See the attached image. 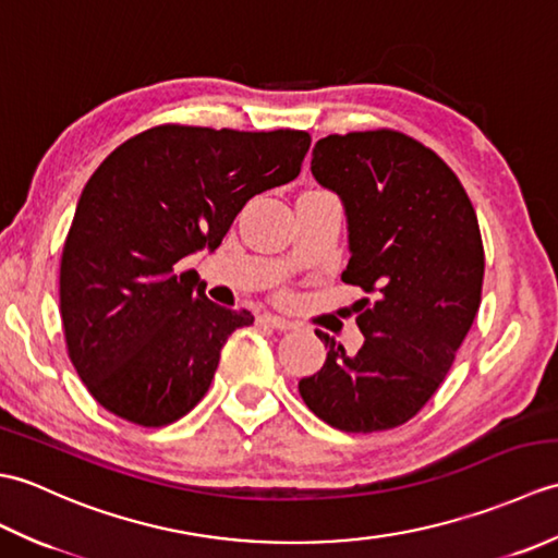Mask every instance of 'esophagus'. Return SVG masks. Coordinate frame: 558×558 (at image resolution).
I'll return each mask as SVG.
<instances>
[{"label":"esophagus","instance_id":"obj_1","mask_svg":"<svg viewBox=\"0 0 558 558\" xmlns=\"http://www.w3.org/2000/svg\"><path fill=\"white\" fill-rule=\"evenodd\" d=\"M260 324L264 326H270V328H276V330H290V328H294V322H290V318H286V316H278V314H264L258 318Z\"/></svg>","mask_w":558,"mask_h":558}]
</instances>
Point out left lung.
Listing matches in <instances>:
<instances>
[{
    "label": "left lung",
    "mask_w": 558,
    "mask_h": 558,
    "mask_svg": "<svg viewBox=\"0 0 558 558\" xmlns=\"http://www.w3.org/2000/svg\"><path fill=\"white\" fill-rule=\"evenodd\" d=\"M312 174L348 220V286L364 345L348 354L324 330L326 362L300 381L318 420L340 432L393 429L441 386L482 300L484 248L475 208L453 170L400 132L326 136Z\"/></svg>",
    "instance_id": "1"
}]
</instances>
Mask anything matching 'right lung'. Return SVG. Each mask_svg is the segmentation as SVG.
I'll list each match as a JSON object with an SVG mask.
<instances>
[{
	"instance_id": "right-lung-1",
	"label": "right lung",
	"mask_w": 558,
	"mask_h": 558,
	"mask_svg": "<svg viewBox=\"0 0 558 558\" xmlns=\"http://www.w3.org/2000/svg\"><path fill=\"white\" fill-rule=\"evenodd\" d=\"M310 146L294 129L165 124L93 172L64 242L59 312L69 360L105 410L165 426L206 396L225 340L254 316L210 302L174 264L216 252L248 198L300 174Z\"/></svg>"
}]
</instances>
